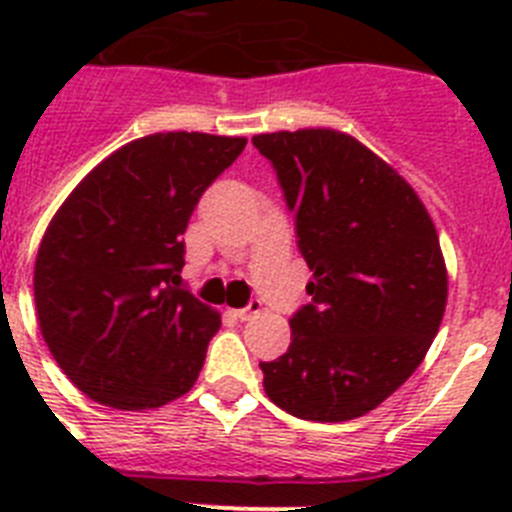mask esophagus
<instances>
[{"label": "esophagus", "mask_w": 512, "mask_h": 512, "mask_svg": "<svg viewBox=\"0 0 512 512\" xmlns=\"http://www.w3.org/2000/svg\"><path fill=\"white\" fill-rule=\"evenodd\" d=\"M261 310H264V307H261V302L251 300V305L241 307V310H233V312H235V318H238V320H253V318H259Z\"/></svg>", "instance_id": "obj_1"}]
</instances>
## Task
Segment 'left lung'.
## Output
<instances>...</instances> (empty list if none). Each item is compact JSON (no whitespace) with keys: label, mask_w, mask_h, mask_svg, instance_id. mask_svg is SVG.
<instances>
[{"label":"left lung","mask_w":512,"mask_h":512,"mask_svg":"<svg viewBox=\"0 0 512 512\" xmlns=\"http://www.w3.org/2000/svg\"><path fill=\"white\" fill-rule=\"evenodd\" d=\"M274 164L312 271L287 354L261 361L277 408L343 423L379 408L425 359L449 297L436 225L387 161L333 128L253 135Z\"/></svg>","instance_id":"8db88e82"}]
</instances>
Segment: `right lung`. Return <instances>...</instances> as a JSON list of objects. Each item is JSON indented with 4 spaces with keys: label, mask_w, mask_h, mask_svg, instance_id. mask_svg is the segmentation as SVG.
<instances>
[{
    "label": "right lung",
    "mask_w": 512,
    "mask_h": 512,
    "mask_svg": "<svg viewBox=\"0 0 512 512\" xmlns=\"http://www.w3.org/2000/svg\"><path fill=\"white\" fill-rule=\"evenodd\" d=\"M246 138L153 133L94 166L35 256V312L63 374L115 410H153L194 387L220 312L179 289L182 235Z\"/></svg>",
    "instance_id": "obj_1"
}]
</instances>
